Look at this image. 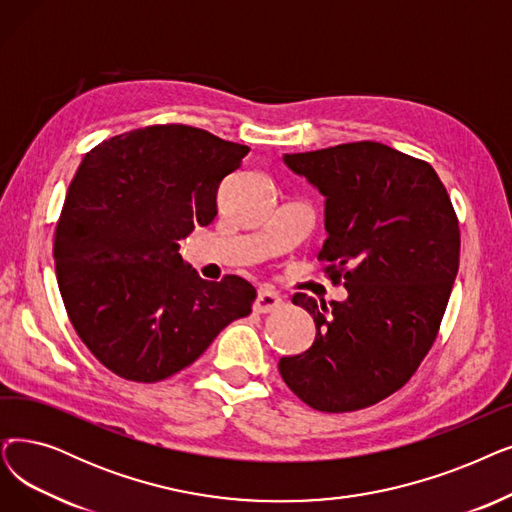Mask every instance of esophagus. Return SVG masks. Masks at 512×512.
Masks as SVG:
<instances>
[{
    "label": "esophagus",
    "mask_w": 512,
    "mask_h": 512,
    "mask_svg": "<svg viewBox=\"0 0 512 512\" xmlns=\"http://www.w3.org/2000/svg\"><path fill=\"white\" fill-rule=\"evenodd\" d=\"M282 305V297L274 291H268V288H261L255 297L253 309L257 314H270V311H276Z\"/></svg>",
    "instance_id": "1"
}]
</instances>
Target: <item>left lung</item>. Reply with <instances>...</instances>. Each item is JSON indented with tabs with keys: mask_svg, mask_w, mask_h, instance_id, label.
<instances>
[{
	"mask_svg": "<svg viewBox=\"0 0 512 512\" xmlns=\"http://www.w3.org/2000/svg\"><path fill=\"white\" fill-rule=\"evenodd\" d=\"M324 196L320 259L345 301L293 297L314 318L307 351L280 358L297 397L351 412L402 389L431 349L458 274V219L435 169L379 142L284 154Z\"/></svg>",
	"mask_w": 512,
	"mask_h": 512,
	"instance_id": "left-lung-1",
	"label": "left lung"
}]
</instances>
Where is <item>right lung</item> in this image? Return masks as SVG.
Returning <instances> with one entry per match:
<instances>
[{
	"mask_svg": "<svg viewBox=\"0 0 512 512\" xmlns=\"http://www.w3.org/2000/svg\"><path fill=\"white\" fill-rule=\"evenodd\" d=\"M247 154L205 129L152 125L83 157L56 226V278L79 339L121 379L163 381L251 314L247 280H203L177 244L215 219L219 184Z\"/></svg>",
	"mask_w": 512,
	"mask_h": 512,
	"instance_id": "add662e5",
	"label": "right lung"
}]
</instances>
